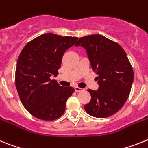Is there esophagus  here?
Listing matches in <instances>:
<instances>
[{
	"label": "esophagus",
	"mask_w": 148,
	"mask_h": 148,
	"mask_svg": "<svg viewBox=\"0 0 148 148\" xmlns=\"http://www.w3.org/2000/svg\"><path fill=\"white\" fill-rule=\"evenodd\" d=\"M83 90V88H79V87H77V86L74 87V91H75L76 92H82Z\"/></svg>",
	"instance_id": "obj_1"
}]
</instances>
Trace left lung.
<instances>
[{"label":"left lung","mask_w":148,"mask_h":148,"mask_svg":"<svg viewBox=\"0 0 148 148\" xmlns=\"http://www.w3.org/2000/svg\"><path fill=\"white\" fill-rule=\"evenodd\" d=\"M75 46L84 47L97 77L99 88L88 89L91 101L85 105L88 115L107 118L122 108L130 95L134 73L121 46L101 35L79 38Z\"/></svg>","instance_id":"8db88e82"}]
</instances>
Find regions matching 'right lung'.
Instances as JSON below:
<instances>
[{
    "label": "right lung",
    "instance_id": "right-lung-1",
    "mask_svg": "<svg viewBox=\"0 0 148 148\" xmlns=\"http://www.w3.org/2000/svg\"><path fill=\"white\" fill-rule=\"evenodd\" d=\"M77 37L45 33L28 42L21 51L15 70V86L23 106L33 116L53 121L63 115L74 92L60 86L51 76L58 75L64 53Z\"/></svg>",
    "mask_w": 148,
    "mask_h": 148
}]
</instances>
